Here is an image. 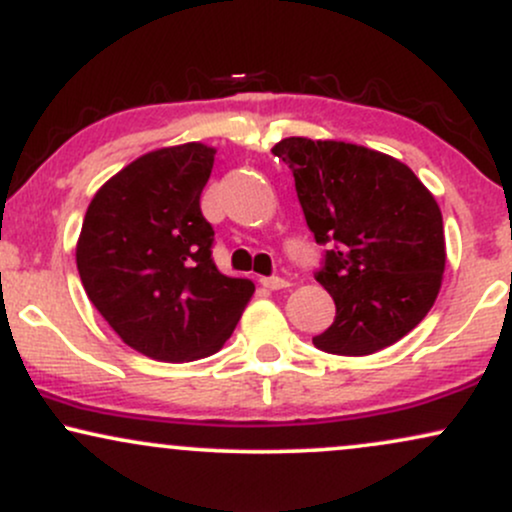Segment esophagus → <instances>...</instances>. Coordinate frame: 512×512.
Returning <instances> with one entry per match:
<instances>
[{
	"mask_svg": "<svg viewBox=\"0 0 512 512\" xmlns=\"http://www.w3.org/2000/svg\"><path fill=\"white\" fill-rule=\"evenodd\" d=\"M262 286L269 291H279V289H289L291 281L289 279H281V276H264Z\"/></svg>",
	"mask_w": 512,
	"mask_h": 512,
	"instance_id": "1",
	"label": "esophagus"
}]
</instances>
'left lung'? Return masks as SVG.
I'll use <instances>...</instances> for the list:
<instances>
[{
	"mask_svg": "<svg viewBox=\"0 0 512 512\" xmlns=\"http://www.w3.org/2000/svg\"><path fill=\"white\" fill-rule=\"evenodd\" d=\"M274 156L296 178L305 223L330 243L315 279L337 315L317 349L368 356L399 342L436 303L445 272L443 214L397 158L334 139L286 137Z\"/></svg>",
	"mask_w": 512,
	"mask_h": 512,
	"instance_id": "1",
	"label": "left lung"
}]
</instances>
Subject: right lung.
Returning <instances> with one entry per match:
<instances>
[{
  "instance_id": "1",
  "label": "right lung",
  "mask_w": 512,
  "mask_h": 512,
  "mask_svg": "<svg viewBox=\"0 0 512 512\" xmlns=\"http://www.w3.org/2000/svg\"><path fill=\"white\" fill-rule=\"evenodd\" d=\"M214 156L202 142L139 156L93 195L76 240L86 296L122 342L154 361L216 354L255 293L250 279L211 262L214 228L199 195Z\"/></svg>"
}]
</instances>
